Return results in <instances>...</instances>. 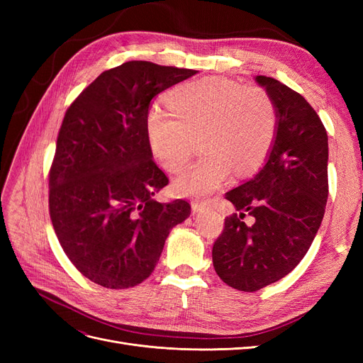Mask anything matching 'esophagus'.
I'll return each mask as SVG.
<instances>
[{
  "label": "esophagus",
  "instance_id": "obj_1",
  "mask_svg": "<svg viewBox=\"0 0 363 363\" xmlns=\"http://www.w3.org/2000/svg\"><path fill=\"white\" fill-rule=\"evenodd\" d=\"M211 207V203L208 201H192V211L194 212H200L204 211V208Z\"/></svg>",
  "mask_w": 363,
  "mask_h": 363
}]
</instances>
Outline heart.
I'll return each instance as SVG.
<instances>
[{"mask_svg": "<svg viewBox=\"0 0 363 363\" xmlns=\"http://www.w3.org/2000/svg\"><path fill=\"white\" fill-rule=\"evenodd\" d=\"M277 112L260 87H242L223 77L186 82L169 94V111L152 106L147 133L152 155L179 172L201 136L204 155L175 182L179 195L203 199L235 171L247 175L265 160L276 138Z\"/></svg>", "mask_w": 363, "mask_h": 363, "instance_id": "1", "label": "heart"}]
</instances>
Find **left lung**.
<instances>
[{"label":"left lung","mask_w":363,"mask_h":363,"mask_svg":"<svg viewBox=\"0 0 363 363\" xmlns=\"http://www.w3.org/2000/svg\"><path fill=\"white\" fill-rule=\"evenodd\" d=\"M277 112V130L263 168L225 199L238 213L225 218L212 259L224 283L256 292L298 265L321 225L328 196V139L320 116L286 84L256 77ZM245 214L253 219L243 221Z\"/></svg>","instance_id":"left-lung-1"}]
</instances>
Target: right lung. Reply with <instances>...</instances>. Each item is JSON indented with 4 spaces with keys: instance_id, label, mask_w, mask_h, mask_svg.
<instances>
[{
    "instance_id": "obj_1",
    "label": "right lung",
    "mask_w": 363,
    "mask_h": 363,
    "mask_svg": "<svg viewBox=\"0 0 363 363\" xmlns=\"http://www.w3.org/2000/svg\"><path fill=\"white\" fill-rule=\"evenodd\" d=\"M196 71L131 60L104 71L75 98L50 169V216L65 255L108 289L151 276L169 230L191 215L184 200L157 203L168 177L152 160V98Z\"/></svg>"
}]
</instances>
